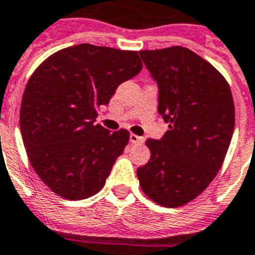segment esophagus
<instances>
[{"mask_svg":"<svg viewBox=\"0 0 255 255\" xmlns=\"http://www.w3.org/2000/svg\"><path fill=\"white\" fill-rule=\"evenodd\" d=\"M129 141L133 143V144H140V143H143V137L135 135V133H131L129 135Z\"/></svg>","mask_w":255,"mask_h":255,"instance_id":"esophagus-1","label":"esophagus"}]
</instances>
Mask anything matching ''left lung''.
<instances>
[{
	"mask_svg": "<svg viewBox=\"0 0 255 255\" xmlns=\"http://www.w3.org/2000/svg\"><path fill=\"white\" fill-rule=\"evenodd\" d=\"M139 54L158 84V112L170 129L145 140L151 158L136 172L145 195L178 207L197 198L222 166L234 131V102L223 76L187 48Z\"/></svg>",
	"mask_w": 255,
	"mask_h": 255,
	"instance_id": "left-lung-1",
	"label": "left lung"
}]
</instances>
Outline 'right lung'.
I'll list each match as a JSON object with an SVG mask.
<instances>
[{"mask_svg": "<svg viewBox=\"0 0 255 255\" xmlns=\"http://www.w3.org/2000/svg\"><path fill=\"white\" fill-rule=\"evenodd\" d=\"M141 68L137 52L79 44L52 54L30 76L21 135L37 175L60 197L80 201L106 184L129 132L95 123L96 108Z\"/></svg>", "mask_w": 255, "mask_h": 255, "instance_id": "add662e5", "label": "right lung"}]
</instances>
